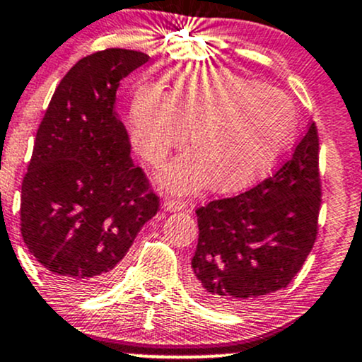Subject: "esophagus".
Wrapping results in <instances>:
<instances>
[{
  "label": "esophagus",
  "mask_w": 362,
  "mask_h": 362,
  "mask_svg": "<svg viewBox=\"0 0 362 362\" xmlns=\"http://www.w3.org/2000/svg\"><path fill=\"white\" fill-rule=\"evenodd\" d=\"M187 208V202L180 201V199H172V197H166L165 202H163V209L165 211H182V209Z\"/></svg>",
  "instance_id": "34e87169"
}]
</instances>
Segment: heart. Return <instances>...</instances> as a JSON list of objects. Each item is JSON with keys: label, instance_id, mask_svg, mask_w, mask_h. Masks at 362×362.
<instances>
[{"label": "heart", "instance_id": "heart-1", "mask_svg": "<svg viewBox=\"0 0 362 362\" xmlns=\"http://www.w3.org/2000/svg\"><path fill=\"white\" fill-rule=\"evenodd\" d=\"M134 148L160 165L187 142L192 153L166 166L160 184L180 192L247 187L268 172L296 125L292 101L273 87L214 66L172 71L165 90L144 86L130 106Z\"/></svg>", "mask_w": 362, "mask_h": 362}]
</instances>
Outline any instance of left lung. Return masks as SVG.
<instances>
[{"label":"left lung","instance_id":"obj_1","mask_svg":"<svg viewBox=\"0 0 362 362\" xmlns=\"http://www.w3.org/2000/svg\"><path fill=\"white\" fill-rule=\"evenodd\" d=\"M315 123L273 177L196 211L190 291L204 304L244 309L285 288L315 245L321 184Z\"/></svg>","mask_w":362,"mask_h":362}]
</instances>
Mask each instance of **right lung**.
Listing matches in <instances>:
<instances>
[{"label":"right lung","mask_w":362,"mask_h":362,"mask_svg":"<svg viewBox=\"0 0 362 362\" xmlns=\"http://www.w3.org/2000/svg\"><path fill=\"white\" fill-rule=\"evenodd\" d=\"M149 57L98 51L62 78L35 134L22 182L20 223L27 249L62 291H103L160 208L130 158L115 103L122 78Z\"/></svg>","instance_id":"obj_1"}]
</instances>
